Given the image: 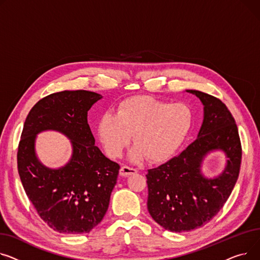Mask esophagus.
<instances>
[{"label": "esophagus", "mask_w": 260, "mask_h": 260, "mask_svg": "<svg viewBox=\"0 0 260 260\" xmlns=\"http://www.w3.org/2000/svg\"><path fill=\"white\" fill-rule=\"evenodd\" d=\"M137 172L136 169H133V168H130L128 166H123L119 170V175L120 176H129L132 174H135Z\"/></svg>", "instance_id": "obj_1"}]
</instances>
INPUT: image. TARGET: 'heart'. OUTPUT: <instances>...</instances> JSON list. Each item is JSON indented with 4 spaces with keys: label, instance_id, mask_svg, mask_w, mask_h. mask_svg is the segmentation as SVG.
<instances>
[{
    "label": "heart",
    "instance_id": "1",
    "mask_svg": "<svg viewBox=\"0 0 260 260\" xmlns=\"http://www.w3.org/2000/svg\"><path fill=\"white\" fill-rule=\"evenodd\" d=\"M192 112L186 104H167L149 96H133L121 102L116 113H105L98 126L100 141L107 155L116 158L130 144L129 159L139 162L169 159L187 137Z\"/></svg>",
    "mask_w": 260,
    "mask_h": 260
}]
</instances>
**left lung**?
Here are the masks:
<instances>
[{"label":"left lung","mask_w":260,"mask_h":260,"mask_svg":"<svg viewBox=\"0 0 260 260\" xmlns=\"http://www.w3.org/2000/svg\"><path fill=\"white\" fill-rule=\"evenodd\" d=\"M186 91L204 106L196 140L178 156L148 170L146 175L150 215L171 232L194 230L214 217L236 184L241 162L238 129L226 106L202 91ZM215 151L223 152L225 167L210 178L202 172V164Z\"/></svg>","instance_id":"obj_1"}]
</instances>
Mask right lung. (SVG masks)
I'll return each instance as SVG.
<instances>
[{
    "mask_svg": "<svg viewBox=\"0 0 260 260\" xmlns=\"http://www.w3.org/2000/svg\"><path fill=\"white\" fill-rule=\"evenodd\" d=\"M103 96L86 90L60 91L39 101L25 120L18 150L24 190L41 218L64 234L89 233L105 216L119 166L95 146L88 111ZM55 131L71 141V159L45 166L37 157L38 134Z\"/></svg>",
    "mask_w": 260,
    "mask_h": 260,
    "instance_id": "obj_1",
    "label": "right lung"
}]
</instances>
